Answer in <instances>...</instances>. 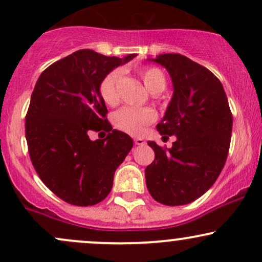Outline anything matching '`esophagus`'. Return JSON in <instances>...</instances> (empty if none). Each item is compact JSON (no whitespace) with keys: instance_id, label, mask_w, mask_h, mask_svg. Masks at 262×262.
Returning <instances> with one entry per match:
<instances>
[{"instance_id":"34e87169","label":"esophagus","mask_w":262,"mask_h":262,"mask_svg":"<svg viewBox=\"0 0 262 262\" xmlns=\"http://www.w3.org/2000/svg\"><path fill=\"white\" fill-rule=\"evenodd\" d=\"M134 143L135 145H144L145 144V140L143 138H134Z\"/></svg>"}]
</instances>
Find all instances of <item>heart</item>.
Segmentation results:
<instances>
[{
    "mask_svg": "<svg viewBox=\"0 0 262 262\" xmlns=\"http://www.w3.org/2000/svg\"><path fill=\"white\" fill-rule=\"evenodd\" d=\"M139 75L144 85L151 93H159L166 86V79L160 69L144 66L139 69ZM121 71L113 70L104 76L100 85L102 100L110 106L118 102V85ZM156 119V113L149 107H123L113 114L114 127L130 135H139Z\"/></svg>",
    "mask_w": 262,
    "mask_h": 262,
    "instance_id": "heart-1",
    "label": "heart"
}]
</instances>
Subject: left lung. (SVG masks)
Returning a JSON list of instances; mask_svg holds the SVG:
<instances>
[{
	"mask_svg": "<svg viewBox=\"0 0 262 262\" xmlns=\"http://www.w3.org/2000/svg\"><path fill=\"white\" fill-rule=\"evenodd\" d=\"M164 66L173 95L156 129L176 135L172 148L148 141L155 159L145 169L146 187L155 201L182 206L212 187L223 170L230 146L233 116L223 85L204 66L181 54L148 59Z\"/></svg>",
	"mask_w": 262,
	"mask_h": 262,
	"instance_id": "obj_1",
	"label": "left lung"
}]
</instances>
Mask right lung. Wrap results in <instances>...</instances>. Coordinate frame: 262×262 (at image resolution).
Returning a JSON list of instances; mask_svg holds the SVG:
<instances>
[{"mask_svg": "<svg viewBox=\"0 0 262 262\" xmlns=\"http://www.w3.org/2000/svg\"><path fill=\"white\" fill-rule=\"evenodd\" d=\"M135 56L77 50L45 69L35 83L26 116L29 156L44 185L65 202L86 207L103 201L133 148V139L107 121L100 85ZM91 130L108 134L91 141Z\"/></svg>", "mask_w": 262, "mask_h": 262, "instance_id": "add662e5", "label": "right lung"}]
</instances>
